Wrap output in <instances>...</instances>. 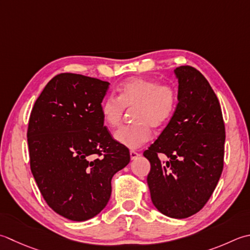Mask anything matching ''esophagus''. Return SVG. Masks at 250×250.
Segmentation results:
<instances>
[{"label": "esophagus", "mask_w": 250, "mask_h": 250, "mask_svg": "<svg viewBox=\"0 0 250 250\" xmlns=\"http://www.w3.org/2000/svg\"><path fill=\"white\" fill-rule=\"evenodd\" d=\"M140 156V154L138 153V151H135V150H130V157H131V159L132 160H134V159H136Z\"/></svg>", "instance_id": "1"}]
</instances>
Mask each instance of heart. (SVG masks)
Masks as SVG:
<instances>
[{
	"label": "heart",
	"instance_id": "b5f03b06",
	"mask_svg": "<svg viewBox=\"0 0 250 250\" xmlns=\"http://www.w3.org/2000/svg\"><path fill=\"white\" fill-rule=\"evenodd\" d=\"M177 93L172 86L158 84L147 78H131L118 87V97L109 95L103 101L101 112L109 128H117L125 108H132L133 124L125 125L115 133L116 141L129 148H139L151 139V125L159 128L173 116Z\"/></svg>",
	"mask_w": 250,
	"mask_h": 250
}]
</instances>
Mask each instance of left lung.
<instances>
[{
  "mask_svg": "<svg viewBox=\"0 0 250 250\" xmlns=\"http://www.w3.org/2000/svg\"><path fill=\"white\" fill-rule=\"evenodd\" d=\"M178 105L158 139L144 151L149 160L147 184L158 211L184 219L202 209L223 170L226 129L217 95L202 73L190 66L174 69ZM164 153L169 158L163 163Z\"/></svg>",
  "mask_w": 250,
  "mask_h": 250,
  "instance_id": "1",
  "label": "left lung"
}]
</instances>
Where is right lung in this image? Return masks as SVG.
I'll return each instance as SVG.
<instances>
[{"instance_id": "1", "label": "right lung", "mask_w": 250, "mask_h": 250, "mask_svg": "<svg viewBox=\"0 0 250 250\" xmlns=\"http://www.w3.org/2000/svg\"><path fill=\"white\" fill-rule=\"evenodd\" d=\"M109 82L61 73L34 103L28 125L30 168L46 204L72 221L106 207L111 179L130 151L111 138L101 106Z\"/></svg>"}]
</instances>
